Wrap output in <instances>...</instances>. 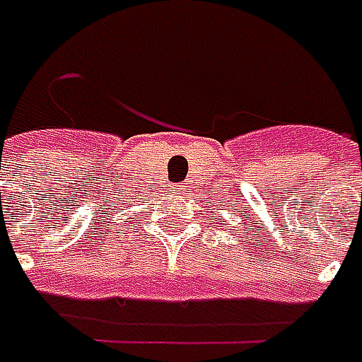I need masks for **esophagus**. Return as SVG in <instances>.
<instances>
[{"instance_id":"esophagus-1","label":"esophagus","mask_w":362,"mask_h":362,"mask_svg":"<svg viewBox=\"0 0 362 362\" xmlns=\"http://www.w3.org/2000/svg\"><path fill=\"white\" fill-rule=\"evenodd\" d=\"M186 190H188V186H186V184H176V186H174V192H180V194H184Z\"/></svg>"}]
</instances>
